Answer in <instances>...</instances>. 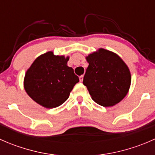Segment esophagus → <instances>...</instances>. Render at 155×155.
<instances>
[{
    "mask_svg": "<svg viewBox=\"0 0 155 155\" xmlns=\"http://www.w3.org/2000/svg\"><path fill=\"white\" fill-rule=\"evenodd\" d=\"M83 75H82V76H79V80H80V82H82V81H83Z\"/></svg>",
    "mask_w": 155,
    "mask_h": 155,
    "instance_id": "34e87169",
    "label": "esophagus"
}]
</instances>
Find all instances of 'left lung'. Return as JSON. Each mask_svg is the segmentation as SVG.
Instances as JSON below:
<instances>
[{
    "instance_id": "left-lung-1",
    "label": "left lung",
    "mask_w": 155,
    "mask_h": 155,
    "mask_svg": "<svg viewBox=\"0 0 155 155\" xmlns=\"http://www.w3.org/2000/svg\"><path fill=\"white\" fill-rule=\"evenodd\" d=\"M89 65L83 78L92 100L103 107L119 103L127 94L131 76L127 66L115 53L100 48L86 58Z\"/></svg>"
}]
</instances>
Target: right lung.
I'll return each mask as SVG.
<instances>
[{"label":"right lung","mask_w":155,"mask_h":155,"mask_svg":"<svg viewBox=\"0 0 155 155\" xmlns=\"http://www.w3.org/2000/svg\"><path fill=\"white\" fill-rule=\"evenodd\" d=\"M69 57L48 51L34 61L24 79L28 94L43 107L51 109L63 104L70 96L79 77L68 66Z\"/></svg>","instance_id":"obj_1"}]
</instances>
